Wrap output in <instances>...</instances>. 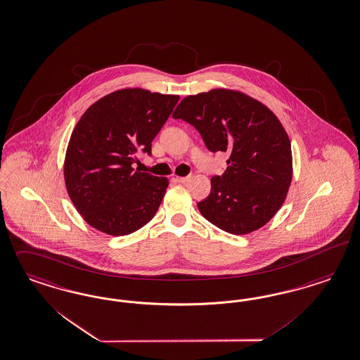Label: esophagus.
<instances>
[{
  "mask_svg": "<svg viewBox=\"0 0 360 360\" xmlns=\"http://www.w3.org/2000/svg\"><path fill=\"white\" fill-rule=\"evenodd\" d=\"M189 179H191V176H184V177H176V181L177 183H180V184H186V183H188L189 181Z\"/></svg>",
  "mask_w": 360,
  "mask_h": 360,
  "instance_id": "34e87169",
  "label": "esophagus"
}]
</instances>
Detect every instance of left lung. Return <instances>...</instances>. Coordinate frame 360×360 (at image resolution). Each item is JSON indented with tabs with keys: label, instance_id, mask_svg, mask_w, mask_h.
<instances>
[{
	"label": "left lung",
	"instance_id": "1",
	"mask_svg": "<svg viewBox=\"0 0 360 360\" xmlns=\"http://www.w3.org/2000/svg\"><path fill=\"white\" fill-rule=\"evenodd\" d=\"M174 119L189 122L211 152H228L226 172L211 179V193L198 202L213 226L245 235L266 224L283 205L292 180L288 134L272 110L231 89L186 96Z\"/></svg>",
	"mask_w": 360,
	"mask_h": 360
}]
</instances>
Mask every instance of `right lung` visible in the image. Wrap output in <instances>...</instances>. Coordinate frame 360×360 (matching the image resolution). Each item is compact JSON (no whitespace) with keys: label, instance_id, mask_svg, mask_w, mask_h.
I'll use <instances>...</instances> for the list:
<instances>
[{"label":"right lung","instance_id":"right-lung-1","mask_svg":"<svg viewBox=\"0 0 360 360\" xmlns=\"http://www.w3.org/2000/svg\"><path fill=\"white\" fill-rule=\"evenodd\" d=\"M179 98L128 88L104 96L81 116L68 144L64 177L69 198L89 226L124 236L153 219L168 179L134 164L139 150L150 155L152 140Z\"/></svg>","mask_w":360,"mask_h":360}]
</instances>
